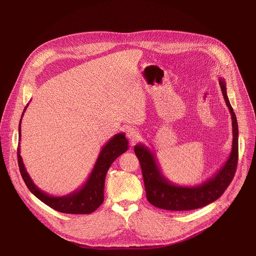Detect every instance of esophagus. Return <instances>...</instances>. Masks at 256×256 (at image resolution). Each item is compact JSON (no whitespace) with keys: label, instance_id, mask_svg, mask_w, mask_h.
<instances>
[{"label":"esophagus","instance_id":"1","mask_svg":"<svg viewBox=\"0 0 256 256\" xmlns=\"http://www.w3.org/2000/svg\"><path fill=\"white\" fill-rule=\"evenodd\" d=\"M126 136L130 138V140L134 144L136 142V140H138L140 138V132L136 128H130L126 130Z\"/></svg>","mask_w":256,"mask_h":256}]
</instances>
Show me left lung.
I'll return each instance as SVG.
<instances>
[{"mask_svg":"<svg viewBox=\"0 0 256 256\" xmlns=\"http://www.w3.org/2000/svg\"><path fill=\"white\" fill-rule=\"evenodd\" d=\"M218 84L232 116V150L226 163L212 177L196 186H181L167 179L155 154L142 144L134 146V153L140 161L147 200L154 206L168 210H190L202 208L220 198L227 190L235 175L238 162V124L235 112L227 96L226 83L218 78Z\"/></svg>","mask_w":256,"mask_h":256,"instance_id":"8db88e82","label":"left lung"}]
</instances>
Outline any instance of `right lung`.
I'll return each mask as SVG.
<instances>
[{"label": "right lung", "instance_id": "1", "mask_svg": "<svg viewBox=\"0 0 256 256\" xmlns=\"http://www.w3.org/2000/svg\"><path fill=\"white\" fill-rule=\"evenodd\" d=\"M27 106L28 104L24 108L21 120L24 116ZM21 120L19 122V140H21ZM128 149V140H126L124 132L114 136L103 146V148L100 151L99 156L96 160V163L85 184L77 190H74L72 192L62 196H50L35 186L28 172L26 171V168L22 161V157L20 155V142L18 144L17 157L21 176L28 190L36 198L58 212L64 214H85L93 212L103 202L104 182L106 173L114 161L122 153L126 152Z\"/></svg>", "mask_w": 256, "mask_h": 256}]
</instances>
